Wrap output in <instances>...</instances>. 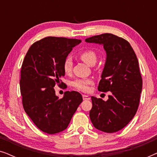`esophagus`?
I'll return each mask as SVG.
<instances>
[{
    "label": "esophagus",
    "instance_id": "1",
    "mask_svg": "<svg viewBox=\"0 0 157 157\" xmlns=\"http://www.w3.org/2000/svg\"><path fill=\"white\" fill-rule=\"evenodd\" d=\"M83 99L84 101H88V100H90L91 99V98L89 97V96H86V95H83Z\"/></svg>",
    "mask_w": 157,
    "mask_h": 157
}]
</instances>
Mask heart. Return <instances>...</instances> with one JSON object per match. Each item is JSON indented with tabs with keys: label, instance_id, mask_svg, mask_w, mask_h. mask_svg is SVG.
Returning <instances> with one entry per match:
<instances>
[{
	"label": "heart",
	"instance_id": "obj_1",
	"mask_svg": "<svg viewBox=\"0 0 157 157\" xmlns=\"http://www.w3.org/2000/svg\"><path fill=\"white\" fill-rule=\"evenodd\" d=\"M80 59L88 65L91 66L96 63V54L92 50H86L79 55ZM72 60L70 57L66 58L63 63V69L66 74H68L72 70ZM93 84V80L91 78H78L72 82V86L78 91L87 92L90 89V85Z\"/></svg>",
	"mask_w": 157,
	"mask_h": 157
}]
</instances>
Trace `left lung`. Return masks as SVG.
Masks as SVG:
<instances>
[{
  "mask_svg": "<svg viewBox=\"0 0 157 157\" xmlns=\"http://www.w3.org/2000/svg\"><path fill=\"white\" fill-rule=\"evenodd\" d=\"M85 41L104 46L106 59L98 90L111 92L106 101L91 96L90 119L97 129L117 132L129 123L138 109L142 90L138 59L129 43L113 34L94 36Z\"/></svg>",
  "mask_w": 157,
  "mask_h": 157,
  "instance_id": "obj_1",
  "label": "left lung"
}]
</instances>
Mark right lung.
Returning <instances> with one entry per match:
<instances>
[{
  "mask_svg": "<svg viewBox=\"0 0 157 157\" xmlns=\"http://www.w3.org/2000/svg\"><path fill=\"white\" fill-rule=\"evenodd\" d=\"M81 42L74 38H44L30 47L23 60L20 80L23 109L35 125L47 134L65 130L83 101L81 94L74 91H66L59 98L53 89L65 75L64 60Z\"/></svg>",
  "mask_w": 157,
  "mask_h": 157,
  "instance_id": "1",
  "label": "right lung"
}]
</instances>
